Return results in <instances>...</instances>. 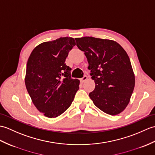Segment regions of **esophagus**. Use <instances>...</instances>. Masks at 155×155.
<instances>
[{
	"mask_svg": "<svg viewBox=\"0 0 155 155\" xmlns=\"http://www.w3.org/2000/svg\"><path fill=\"white\" fill-rule=\"evenodd\" d=\"M87 78H88V77L86 76V75H84V76L83 77L81 78V82H84Z\"/></svg>",
	"mask_w": 155,
	"mask_h": 155,
	"instance_id": "1",
	"label": "esophagus"
}]
</instances>
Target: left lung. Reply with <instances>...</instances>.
Masks as SVG:
<instances>
[{"label":"left lung","instance_id":"1","mask_svg":"<svg viewBox=\"0 0 155 155\" xmlns=\"http://www.w3.org/2000/svg\"><path fill=\"white\" fill-rule=\"evenodd\" d=\"M88 62L95 89L89 94L94 105L114 116L123 111L135 86V75L129 57L117 42L93 37L75 38Z\"/></svg>","mask_w":155,"mask_h":155}]
</instances>
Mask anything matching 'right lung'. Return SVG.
Listing matches in <instances>:
<instances>
[{
    "label": "right lung",
    "instance_id": "add662e5",
    "mask_svg": "<svg viewBox=\"0 0 155 155\" xmlns=\"http://www.w3.org/2000/svg\"><path fill=\"white\" fill-rule=\"evenodd\" d=\"M75 45L70 37L44 42L32 51L28 60L27 91L36 108L48 117L64 112L79 88L80 81L71 78V68L64 63Z\"/></svg>",
    "mask_w": 155,
    "mask_h": 155
}]
</instances>
